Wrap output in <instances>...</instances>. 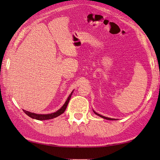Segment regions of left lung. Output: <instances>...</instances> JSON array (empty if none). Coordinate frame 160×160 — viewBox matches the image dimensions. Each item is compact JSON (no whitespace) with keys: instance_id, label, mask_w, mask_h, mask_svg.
Wrapping results in <instances>:
<instances>
[{"instance_id":"obj_1","label":"left lung","mask_w":160,"mask_h":160,"mask_svg":"<svg viewBox=\"0 0 160 160\" xmlns=\"http://www.w3.org/2000/svg\"><path fill=\"white\" fill-rule=\"evenodd\" d=\"M93 113H94L95 114H96V115H98V116H100V117L102 118H104V119H106V120H115V119H113V118H107V117L103 116V115H100V114H99V113H96V112L94 110H93Z\"/></svg>"}]
</instances>
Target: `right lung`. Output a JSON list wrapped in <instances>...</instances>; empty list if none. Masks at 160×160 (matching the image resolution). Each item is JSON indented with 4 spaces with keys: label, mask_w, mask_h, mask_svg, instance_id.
<instances>
[{
    "label": "right lung",
    "mask_w": 160,
    "mask_h": 160,
    "mask_svg": "<svg viewBox=\"0 0 160 160\" xmlns=\"http://www.w3.org/2000/svg\"><path fill=\"white\" fill-rule=\"evenodd\" d=\"M73 92V91L70 93V95L69 96V97L67 98V99L66 100L65 102L62 105V107H61L60 108H59L58 110L57 111L54 112V113H49V114H37V113H32V112H29L28 111L23 110V111L25 113L29 116L30 118H32L33 119H35V120H50V119H53L55 118L58 116H59L61 114H62L64 111L66 110V108L68 105V103L71 99V97L72 96V93Z\"/></svg>",
    "instance_id": "add662e5"
}]
</instances>
